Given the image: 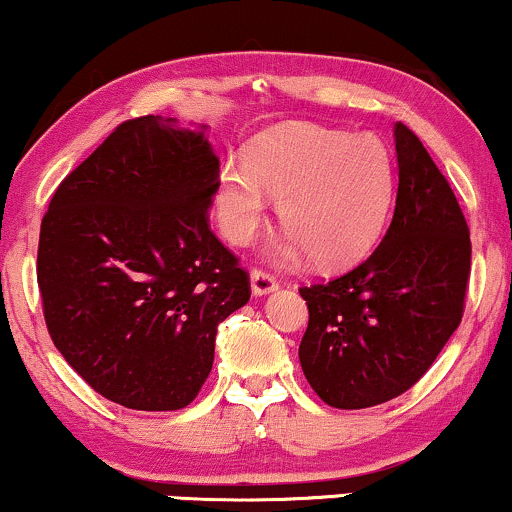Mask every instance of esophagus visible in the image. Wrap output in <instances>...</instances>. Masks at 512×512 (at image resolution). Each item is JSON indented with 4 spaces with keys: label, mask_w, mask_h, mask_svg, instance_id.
I'll use <instances>...</instances> for the list:
<instances>
[{
    "label": "esophagus",
    "mask_w": 512,
    "mask_h": 512,
    "mask_svg": "<svg viewBox=\"0 0 512 512\" xmlns=\"http://www.w3.org/2000/svg\"><path fill=\"white\" fill-rule=\"evenodd\" d=\"M250 288H252V295H267V293H274L278 288L276 278L267 274V271L262 269H252L250 271Z\"/></svg>",
    "instance_id": "34e87169"
}]
</instances>
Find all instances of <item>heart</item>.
<instances>
[{
  "mask_svg": "<svg viewBox=\"0 0 512 512\" xmlns=\"http://www.w3.org/2000/svg\"><path fill=\"white\" fill-rule=\"evenodd\" d=\"M288 234L276 245L281 262L314 255L323 267H347L383 236L394 203V163L371 132L290 125L264 134L245 163L222 165L215 212L224 238L250 245L267 224L269 199Z\"/></svg>",
  "mask_w": 512,
  "mask_h": 512,
  "instance_id": "heart-1",
  "label": "heart"
}]
</instances>
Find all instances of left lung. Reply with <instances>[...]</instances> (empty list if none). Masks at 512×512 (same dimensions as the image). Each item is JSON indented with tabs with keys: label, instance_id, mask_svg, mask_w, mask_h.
<instances>
[{
	"label": "left lung",
	"instance_id": "left-lung-1",
	"mask_svg": "<svg viewBox=\"0 0 512 512\" xmlns=\"http://www.w3.org/2000/svg\"><path fill=\"white\" fill-rule=\"evenodd\" d=\"M399 186L383 243L340 278L300 288L309 323L300 364L335 409L404 394L463 319L470 231L449 181L409 127L394 125Z\"/></svg>",
	"mask_w": 512,
	"mask_h": 512
}]
</instances>
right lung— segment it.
<instances>
[{"label": "right lung", "mask_w": 512, "mask_h": 512, "mask_svg": "<svg viewBox=\"0 0 512 512\" xmlns=\"http://www.w3.org/2000/svg\"><path fill=\"white\" fill-rule=\"evenodd\" d=\"M219 158L205 127L122 122L61 181L37 248L44 321L101 397L137 411L189 406L212 371L217 326L250 276L210 231Z\"/></svg>", "instance_id": "1"}]
</instances>
